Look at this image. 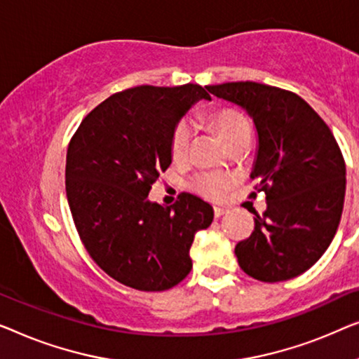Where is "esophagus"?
I'll use <instances>...</instances> for the list:
<instances>
[{"label": "esophagus", "instance_id": "1", "mask_svg": "<svg viewBox=\"0 0 359 359\" xmlns=\"http://www.w3.org/2000/svg\"><path fill=\"white\" fill-rule=\"evenodd\" d=\"M228 213V210L224 208V206H215V216L216 218H221V216H224Z\"/></svg>", "mask_w": 359, "mask_h": 359}]
</instances>
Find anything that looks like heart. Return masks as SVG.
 I'll use <instances>...</instances> for the list:
<instances>
[{"mask_svg": "<svg viewBox=\"0 0 359 359\" xmlns=\"http://www.w3.org/2000/svg\"><path fill=\"white\" fill-rule=\"evenodd\" d=\"M208 122L211 123L221 140L228 144H234L236 141L250 138V125L247 118L236 109H218L215 112L208 114ZM195 133V125L190 120H180L175 125L172 131V138H170V153L175 161L187 159L190 151V143ZM232 175L224 172H201L195 175L191 180L194 190L203 195L205 198L218 200L224 195V191L232 185Z\"/></svg>", "mask_w": 359, "mask_h": 359, "instance_id": "obj_1", "label": "heart"}]
</instances>
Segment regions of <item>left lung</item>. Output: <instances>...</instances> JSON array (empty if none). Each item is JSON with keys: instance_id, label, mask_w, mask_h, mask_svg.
Masks as SVG:
<instances>
[{"instance_id": "8db88e82", "label": "left lung", "mask_w": 359, "mask_h": 359, "mask_svg": "<svg viewBox=\"0 0 359 359\" xmlns=\"http://www.w3.org/2000/svg\"><path fill=\"white\" fill-rule=\"evenodd\" d=\"M206 89L244 110L257 131L250 179L266 195V210L236 245L239 266L265 283L294 278L324 255L340 224L341 151L316 110L290 90L252 81Z\"/></svg>"}]
</instances>
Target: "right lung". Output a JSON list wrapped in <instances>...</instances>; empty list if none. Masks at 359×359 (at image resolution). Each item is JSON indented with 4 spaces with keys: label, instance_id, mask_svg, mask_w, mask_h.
Segmentation results:
<instances>
[{
    "label": "right lung",
    "instance_id": "1",
    "mask_svg": "<svg viewBox=\"0 0 359 359\" xmlns=\"http://www.w3.org/2000/svg\"><path fill=\"white\" fill-rule=\"evenodd\" d=\"M201 99L198 84L136 86L99 104L74 133L67 154V196L81 241L114 280L164 291L191 270L195 232L213 223V206L182 194L172 206L148 198L172 163L175 125Z\"/></svg>",
    "mask_w": 359,
    "mask_h": 359
}]
</instances>
